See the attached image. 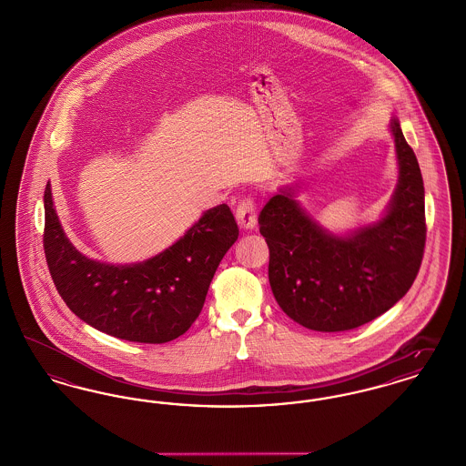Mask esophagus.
<instances>
[{"label":"esophagus","instance_id":"1","mask_svg":"<svg viewBox=\"0 0 466 466\" xmlns=\"http://www.w3.org/2000/svg\"><path fill=\"white\" fill-rule=\"evenodd\" d=\"M236 220L241 228L251 230L257 227V208L253 199H243L236 209Z\"/></svg>","mask_w":466,"mask_h":466}]
</instances>
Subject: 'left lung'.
<instances>
[{
	"instance_id": "8db88e82",
	"label": "left lung",
	"mask_w": 466,
	"mask_h": 466,
	"mask_svg": "<svg viewBox=\"0 0 466 466\" xmlns=\"http://www.w3.org/2000/svg\"><path fill=\"white\" fill-rule=\"evenodd\" d=\"M399 183L382 217L333 234L281 187L260 211L268 246V283L279 308L316 332L358 329L393 308L412 287L426 241L421 169L397 116Z\"/></svg>"
}]
</instances>
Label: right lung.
Instances as JSON below:
<instances>
[{
    "mask_svg": "<svg viewBox=\"0 0 466 466\" xmlns=\"http://www.w3.org/2000/svg\"><path fill=\"white\" fill-rule=\"evenodd\" d=\"M44 249L54 285L82 321L111 337L164 344L187 332L239 228L227 204L202 213L177 243L136 264L86 257L67 239L50 183L44 194Z\"/></svg>",
    "mask_w": 466,
    "mask_h": 466,
    "instance_id": "add662e5",
    "label": "right lung"
}]
</instances>
